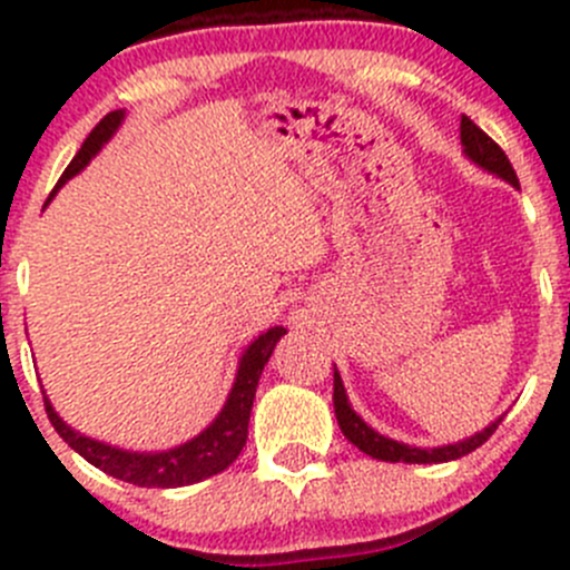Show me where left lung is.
I'll return each instance as SVG.
<instances>
[{
  "instance_id": "obj_1",
  "label": "left lung",
  "mask_w": 570,
  "mask_h": 570,
  "mask_svg": "<svg viewBox=\"0 0 570 570\" xmlns=\"http://www.w3.org/2000/svg\"><path fill=\"white\" fill-rule=\"evenodd\" d=\"M461 142H463L465 154H469V157L474 159L480 168L491 170V174L502 176L504 181H510L513 187H519V178H515V170H513V165H510L508 154H504L502 148H499L497 142H493L491 137H488L485 131H482L480 126L474 124V120L465 118V115L461 118ZM333 411H336L338 428H342L344 439H347L350 444H355L361 452L377 458V461H389V463H446V461H458V458L469 455V452H474L476 446L485 444V441L491 439L493 433H497L499 422H502V419H497V422L488 424L482 433L471 435V439L461 441V444L439 446V450H419V446L396 444V441L386 439V435H381V433H375L372 428H366L364 419H361L358 413L350 407L347 394H344V386H342V377H338L336 370H333Z\"/></svg>"
}]
</instances>
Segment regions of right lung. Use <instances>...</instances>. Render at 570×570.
I'll use <instances>...</instances> for the list:
<instances>
[{
    "mask_svg": "<svg viewBox=\"0 0 570 570\" xmlns=\"http://www.w3.org/2000/svg\"><path fill=\"white\" fill-rule=\"evenodd\" d=\"M124 112L115 109L107 112L99 124L94 126V131L88 135V140L82 142V148L77 151V157L71 159V165L66 168V174L60 176L57 187L66 184V178L85 168L90 163L96 151L112 137V131L118 129ZM57 187L51 193H57ZM51 198V195H49ZM284 327H269L267 333L256 338L248 350H245L243 361H239L237 383H234L228 402L223 405L220 416L198 435V439L187 441V444L176 446V450L157 452V455H140V452H124L115 450V446L99 444L94 439H85V435L73 433L66 422L55 413V407L49 405V400L43 396L46 416H49L51 428L60 433V439L71 446L73 452L85 458L88 463H94L96 469H101L105 474L115 476V480L131 482V485L140 488H181L193 485V482L206 480L212 474H220L223 469H228L243 452L245 441H248V422H250V407L253 396H256L258 377H262L264 364L273 355V347L278 344V338L284 336Z\"/></svg>",
    "mask_w": 570,
    "mask_h": 570,
    "instance_id": "1",
    "label": "right lung"
}]
</instances>
